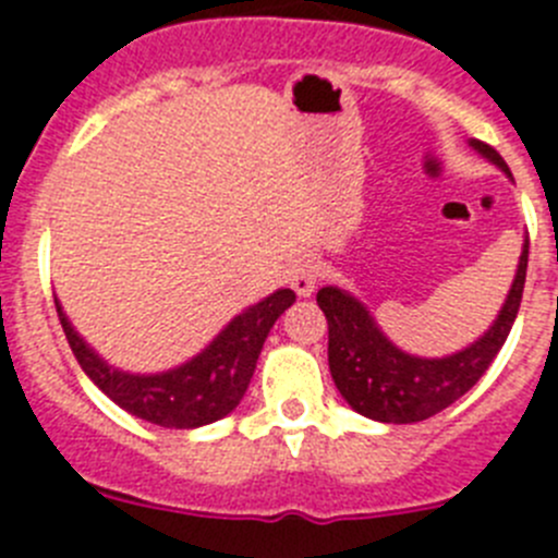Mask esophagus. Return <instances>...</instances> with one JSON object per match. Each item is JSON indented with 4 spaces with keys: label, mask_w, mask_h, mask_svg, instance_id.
Segmentation results:
<instances>
[{
    "label": "esophagus",
    "mask_w": 558,
    "mask_h": 558,
    "mask_svg": "<svg viewBox=\"0 0 558 558\" xmlns=\"http://www.w3.org/2000/svg\"><path fill=\"white\" fill-rule=\"evenodd\" d=\"M290 288L299 299H310L315 293V268L313 265H295L288 276Z\"/></svg>",
    "instance_id": "34e87169"
}]
</instances>
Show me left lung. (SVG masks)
Segmentation results:
<instances>
[{"instance_id":"8db88e82","label":"left lung","mask_w":558,"mask_h":558,"mask_svg":"<svg viewBox=\"0 0 558 558\" xmlns=\"http://www.w3.org/2000/svg\"><path fill=\"white\" fill-rule=\"evenodd\" d=\"M470 147L492 161L497 170L506 172V179L514 181L509 165L500 159L495 147L477 140H470ZM525 270H529V236L522 243L514 282L489 329L458 352L441 357H422L397 347L383 332L372 310L349 290L338 284L318 290V307L324 310L329 324V374L340 397L360 416L386 425H411L450 408L486 374L509 338L522 302Z\"/></svg>"}]
</instances>
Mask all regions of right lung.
Instances as JSON below:
<instances>
[{
    "label": "right lung",
    "mask_w": 558,
    "mask_h": 558,
    "mask_svg": "<svg viewBox=\"0 0 558 558\" xmlns=\"http://www.w3.org/2000/svg\"><path fill=\"white\" fill-rule=\"evenodd\" d=\"M295 302L288 288L274 290L256 304L236 313L215 338L179 366L165 372H125L97 352L69 322L66 310L56 299L58 318L66 332L69 347L86 377L111 402L131 416L170 430H195L229 416L248 391L256 360L276 318Z\"/></svg>",
    "instance_id": "obj_1"
}]
</instances>
